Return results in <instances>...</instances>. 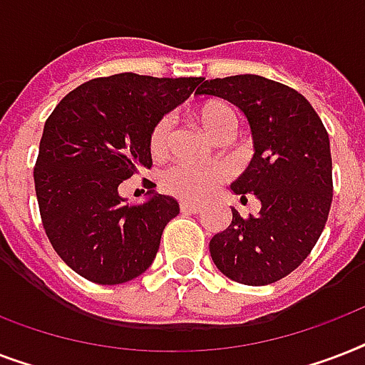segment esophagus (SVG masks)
I'll list each match as a JSON object with an SVG mask.
<instances>
[{"label": "esophagus", "mask_w": 365, "mask_h": 365, "mask_svg": "<svg viewBox=\"0 0 365 365\" xmlns=\"http://www.w3.org/2000/svg\"><path fill=\"white\" fill-rule=\"evenodd\" d=\"M180 210L185 212V214H199L200 205H195V202H189V200H182L180 202Z\"/></svg>", "instance_id": "esophagus-1"}]
</instances>
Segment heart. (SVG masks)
Returning <instances> with one entry per match:
<instances>
[{
  "label": "heart",
  "mask_w": 365,
  "mask_h": 365,
  "mask_svg": "<svg viewBox=\"0 0 365 365\" xmlns=\"http://www.w3.org/2000/svg\"><path fill=\"white\" fill-rule=\"evenodd\" d=\"M202 128L214 138L231 136L237 126L233 108L222 100H206L193 111ZM172 125L168 117H160L149 132V151L153 157H163L170 145ZM225 170L222 166L176 165L163 176V189L172 197L183 200H205L225 182Z\"/></svg>",
  "instance_id": "heart-1"
}]
</instances>
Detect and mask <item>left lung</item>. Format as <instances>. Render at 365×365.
<instances>
[{
    "label": "left lung",
    "mask_w": 365,
    "mask_h": 365,
    "mask_svg": "<svg viewBox=\"0 0 365 365\" xmlns=\"http://www.w3.org/2000/svg\"><path fill=\"white\" fill-rule=\"evenodd\" d=\"M197 94L220 96L244 111L254 136V159L231 185L255 195L257 216L233 222L210 240L212 261L235 282L265 286L307 259L328 222L334 197L328 130L295 88L261 76L210 79Z\"/></svg>",
    "instance_id": "8db88e82"
}]
</instances>
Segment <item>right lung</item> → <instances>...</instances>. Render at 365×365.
<instances>
[{
	"mask_svg": "<svg viewBox=\"0 0 365 365\" xmlns=\"http://www.w3.org/2000/svg\"><path fill=\"white\" fill-rule=\"evenodd\" d=\"M200 81L132 71L96 77L66 94L45 121L34 166L41 223L83 278L123 284L153 263L180 205L153 187L145 202L126 205L119 185L151 168L149 132Z\"/></svg>",
	"mask_w": 365,
	"mask_h": 365,
	"instance_id": "obj_1",
	"label": "right lung"
}]
</instances>
